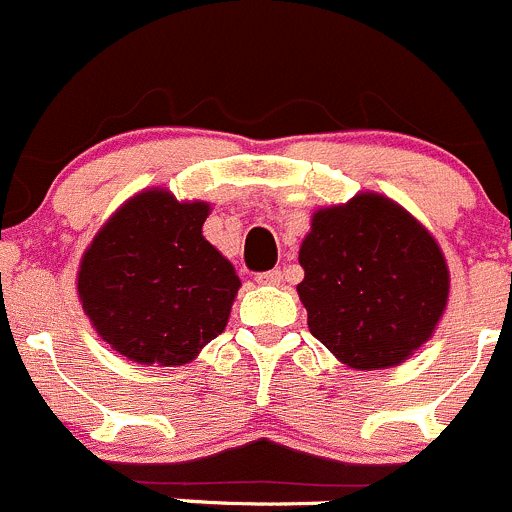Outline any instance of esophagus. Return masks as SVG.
<instances>
[{"label": "esophagus", "instance_id": "obj_1", "mask_svg": "<svg viewBox=\"0 0 512 512\" xmlns=\"http://www.w3.org/2000/svg\"><path fill=\"white\" fill-rule=\"evenodd\" d=\"M255 282H257V285H270V287H275V285H280V282H282V272H280V270L260 272V275L255 277Z\"/></svg>", "mask_w": 512, "mask_h": 512}]
</instances>
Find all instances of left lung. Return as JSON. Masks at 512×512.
Segmentation results:
<instances>
[{
    "instance_id": "1",
    "label": "left lung",
    "mask_w": 512,
    "mask_h": 512,
    "mask_svg": "<svg viewBox=\"0 0 512 512\" xmlns=\"http://www.w3.org/2000/svg\"><path fill=\"white\" fill-rule=\"evenodd\" d=\"M309 332L352 369H389L431 339L448 302L446 257L379 193L319 208L299 247Z\"/></svg>"
}]
</instances>
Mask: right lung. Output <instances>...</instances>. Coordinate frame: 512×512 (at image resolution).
<instances>
[{
  "label": "right lung",
  "instance_id": "add662e5",
  "mask_svg": "<svg viewBox=\"0 0 512 512\" xmlns=\"http://www.w3.org/2000/svg\"><path fill=\"white\" fill-rule=\"evenodd\" d=\"M210 205L143 190L98 230L79 265L81 307L96 334L138 364L183 366L213 342L240 289L203 237Z\"/></svg>",
  "mask_w": 512,
  "mask_h": 512
}]
</instances>
